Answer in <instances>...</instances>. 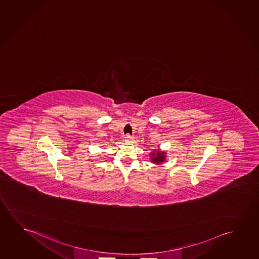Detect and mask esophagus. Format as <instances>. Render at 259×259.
<instances>
[{"mask_svg":"<svg viewBox=\"0 0 259 259\" xmlns=\"http://www.w3.org/2000/svg\"><path fill=\"white\" fill-rule=\"evenodd\" d=\"M124 142L125 143H130L134 141V137L133 136H131L130 135H126L125 136H124Z\"/></svg>","mask_w":259,"mask_h":259,"instance_id":"obj_1","label":"esophagus"}]
</instances>
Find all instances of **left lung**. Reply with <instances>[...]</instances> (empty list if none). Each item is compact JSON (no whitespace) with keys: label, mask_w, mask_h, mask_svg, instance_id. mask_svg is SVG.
I'll use <instances>...</instances> for the list:
<instances>
[{"label":"left lung","mask_w":259,"mask_h":259,"mask_svg":"<svg viewBox=\"0 0 259 259\" xmlns=\"http://www.w3.org/2000/svg\"><path fill=\"white\" fill-rule=\"evenodd\" d=\"M153 151L150 153V161L156 165H161L165 162L166 158V151L159 150V149H153Z\"/></svg>","instance_id":"obj_1"}]
</instances>
